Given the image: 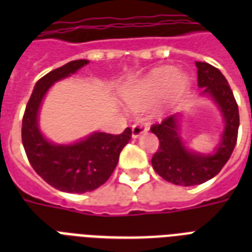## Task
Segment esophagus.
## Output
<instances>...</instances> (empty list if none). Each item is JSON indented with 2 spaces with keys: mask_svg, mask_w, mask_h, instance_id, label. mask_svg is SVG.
Here are the masks:
<instances>
[{
  "mask_svg": "<svg viewBox=\"0 0 252 252\" xmlns=\"http://www.w3.org/2000/svg\"><path fill=\"white\" fill-rule=\"evenodd\" d=\"M148 130V124L146 123L142 122H137L134 123L133 126H132V137L137 138L140 137L141 134H144Z\"/></svg>",
  "mask_w": 252,
  "mask_h": 252,
  "instance_id": "obj_1",
  "label": "esophagus"
}]
</instances>
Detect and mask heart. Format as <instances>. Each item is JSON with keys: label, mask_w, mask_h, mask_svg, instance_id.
Listing matches in <instances>:
<instances>
[{"label": "heart", "mask_w": 252, "mask_h": 252, "mask_svg": "<svg viewBox=\"0 0 252 252\" xmlns=\"http://www.w3.org/2000/svg\"><path fill=\"white\" fill-rule=\"evenodd\" d=\"M172 82L178 89H186L189 84V78L187 74L178 72V69L174 66H165L149 74L144 80L130 85L123 93V98L129 106L141 107L153 100Z\"/></svg>", "instance_id": "obj_1"}]
</instances>
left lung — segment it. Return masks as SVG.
<instances>
[{
    "instance_id": "8db88e82",
    "label": "left lung",
    "mask_w": 252,
    "mask_h": 252,
    "mask_svg": "<svg viewBox=\"0 0 252 252\" xmlns=\"http://www.w3.org/2000/svg\"><path fill=\"white\" fill-rule=\"evenodd\" d=\"M195 64L201 95L216 103L223 120V130L215 152L199 153L188 149L180 136L179 112L150 128L159 140V149L152 158L153 168L165 180L184 187L204 183L221 171L234 150L239 128L238 106L226 78L208 63L196 61Z\"/></svg>"
}]
</instances>
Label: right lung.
Listing matches in <instances>:
<instances>
[{"instance_id":"right-lung-1","label":"right lung","mask_w":252,"mask_h":252,"mask_svg":"<svg viewBox=\"0 0 252 252\" xmlns=\"http://www.w3.org/2000/svg\"><path fill=\"white\" fill-rule=\"evenodd\" d=\"M87 64L89 60L70 61L37 81L22 120V142L33 170L49 186L69 193L94 191L106 183L132 137L126 128L122 134L93 132L73 144H55L41 133L39 112L48 90Z\"/></svg>"}]
</instances>
